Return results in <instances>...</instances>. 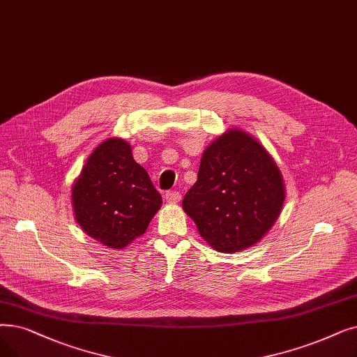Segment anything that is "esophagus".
Returning a JSON list of instances; mask_svg holds the SVG:
<instances>
[{"label": "esophagus", "mask_w": 357, "mask_h": 357, "mask_svg": "<svg viewBox=\"0 0 357 357\" xmlns=\"http://www.w3.org/2000/svg\"><path fill=\"white\" fill-rule=\"evenodd\" d=\"M166 199L169 201V203H178V201L181 199V192L179 191H167L166 192Z\"/></svg>", "instance_id": "esophagus-1"}]
</instances>
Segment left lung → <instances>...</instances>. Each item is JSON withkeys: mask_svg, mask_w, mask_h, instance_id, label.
Wrapping results in <instances>:
<instances>
[{"mask_svg": "<svg viewBox=\"0 0 357 357\" xmlns=\"http://www.w3.org/2000/svg\"><path fill=\"white\" fill-rule=\"evenodd\" d=\"M284 197L282 174L266 149L230 130L206 149L182 207L215 251L231 254L267 234Z\"/></svg>", "mask_w": 357, "mask_h": 357, "instance_id": "1", "label": "left lung"}]
</instances>
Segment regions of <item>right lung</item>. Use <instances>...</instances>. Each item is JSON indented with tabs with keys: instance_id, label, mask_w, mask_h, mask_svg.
Here are the masks:
<instances>
[{
	"instance_id": "1",
	"label": "right lung",
	"mask_w": 357,
	"mask_h": 357,
	"mask_svg": "<svg viewBox=\"0 0 357 357\" xmlns=\"http://www.w3.org/2000/svg\"><path fill=\"white\" fill-rule=\"evenodd\" d=\"M71 198L86 234L115 250L143 235L162 206L147 170L121 138H109L90 154Z\"/></svg>"
}]
</instances>
